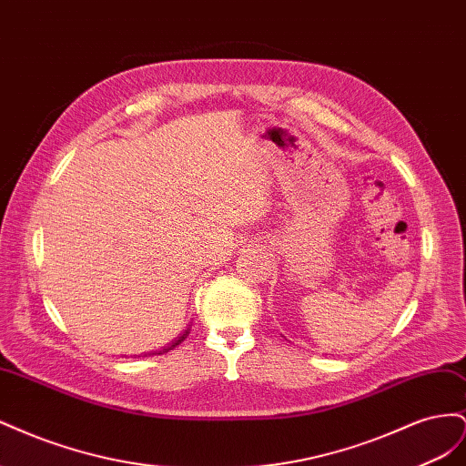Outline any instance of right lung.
I'll use <instances>...</instances> for the list:
<instances>
[{"mask_svg":"<svg viewBox=\"0 0 466 466\" xmlns=\"http://www.w3.org/2000/svg\"><path fill=\"white\" fill-rule=\"evenodd\" d=\"M190 334V324H187V329L185 330H182L177 338H175V340L173 342H168L167 346H163V348H159V350H155V351H149V354H144V356H161V354H167V351L168 350H173V348H177L182 340H185V338ZM139 358V356H137Z\"/></svg>","mask_w":466,"mask_h":466,"instance_id":"right-lung-1","label":"right lung"}]
</instances>
